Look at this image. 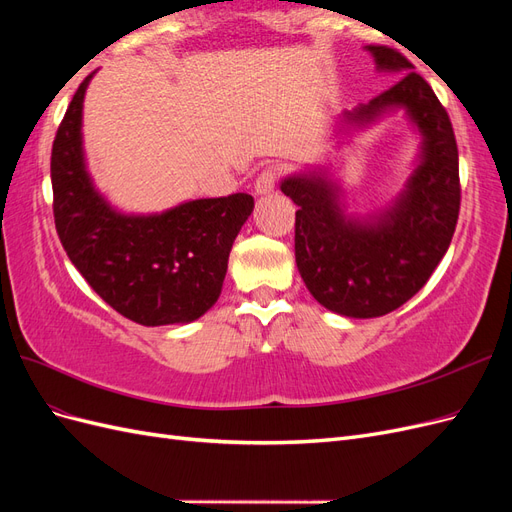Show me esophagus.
Segmentation results:
<instances>
[{
  "label": "esophagus",
  "mask_w": 512,
  "mask_h": 512,
  "mask_svg": "<svg viewBox=\"0 0 512 512\" xmlns=\"http://www.w3.org/2000/svg\"><path fill=\"white\" fill-rule=\"evenodd\" d=\"M275 179H277V170H275L273 166L265 168V170H262V173L256 177V181H254V192H256L258 196L271 194L273 188H275Z\"/></svg>",
  "instance_id": "obj_1"
}]
</instances>
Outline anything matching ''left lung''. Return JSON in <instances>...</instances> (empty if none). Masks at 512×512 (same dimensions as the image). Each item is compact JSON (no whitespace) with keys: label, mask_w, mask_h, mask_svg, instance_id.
Returning <instances> with one entry per match:
<instances>
[{"label":"left lung","mask_w":512,"mask_h":512,"mask_svg":"<svg viewBox=\"0 0 512 512\" xmlns=\"http://www.w3.org/2000/svg\"><path fill=\"white\" fill-rule=\"evenodd\" d=\"M378 72L404 79L337 121V145L404 111L421 138L412 173L395 200L374 213H348L331 164L282 179L299 205L294 258L312 297L346 318H378L421 290L451 245L459 218V156L451 119L410 61L386 46H365Z\"/></svg>","instance_id":"1"}]
</instances>
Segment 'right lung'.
Instances as JSON below:
<instances>
[{"mask_svg":"<svg viewBox=\"0 0 512 512\" xmlns=\"http://www.w3.org/2000/svg\"><path fill=\"white\" fill-rule=\"evenodd\" d=\"M94 76V74H91ZM76 89L51 153L53 213L61 245L115 312L143 327L198 320L222 294L228 256L254 211L250 194L185 200L160 213H123L94 185Z\"/></svg>","mask_w":512,"mask_h":512,"instance_id":"obj_1","label":"right lung"}]
</instances>
